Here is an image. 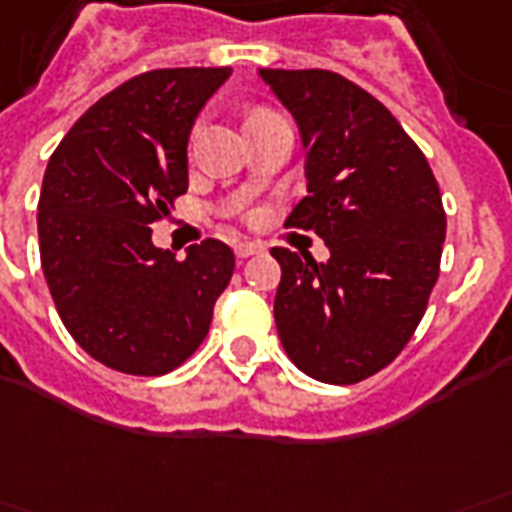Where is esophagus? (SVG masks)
Wrapping results in <instances>:
<instances>
[{"mask_svg": "<svg viewBox=\"0 0 512 512\" xmlns=\"http://www.w3.org/2000/svg\"><path fill=\"white\" fill-rule=\"evenodd\" d=\"M260 252H263V246L252 244V241H238L236 244V257H241V260H246V257L252 255H260Z\"/></svg>", "mask_w": 512, "mask_h": 512, "instance_id": "obj_1", "label": "esophagus"}]
</instances>
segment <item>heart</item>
<instances>
[{
    "instance_id": "b5f03b06",
    "label": "heart",
    "mask_w": 512,
    "mask_h": 512,
    "mask_svg": "<svg viewBox=\"0 0 512 512\" xmlns=\"http://www.w3.org/2000/svg\"><path fill=\"white\" fill-rule=\"evenodd\" d=\"M257 113H260V111H257ZM195 132H198V130H195ZM195 132H192V138H195Z\"/></svg>"
}]
</instances>
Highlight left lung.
<instances>
[{"label":"left lung","mask_w":512,"mask_h":512,"mask_svg":"<svg viewBox=\"0 0 512 512\" xmlns=\"http://www.w3.org/2000/svg\"><path fill=\"white\" fill-rule=\"evenodd\" d=\"M306 149V195L285 227L312 230L328 263L274 246L276 331L290 361L331 385L372 377L426 314L445 241L439 184L377 97L331 70H260Z\"/></svg>","instance_id":"1"}]
</instances>
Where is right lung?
Masks as SVG:
<instances>
[{"label":"right lung","instance_id":"1","mask_svg":"<svg viewBox=\"0 0 512 512\" xmlns=\"http://www.w3.org/2000/svg\"><path fill=\"white\" fill-rule=\"evenodd\" d=\"M230 67H165L116 86L75 121L48 162L37 206L43 274L75 342L108 369L173 372L198 350L236 268L217 238L184 260L151 244L187 192L195 116Z\"/></svg>","mask_w":512,"mask_h":512}]
</instances>
